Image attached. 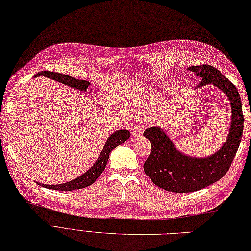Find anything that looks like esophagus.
Returning a JSON list of instances; mask_svg holds the SVG:
<instances>
[{
  "instance_id": "1",
  "label": "esophagus",
  "mask_w": 251,
  "mask_h": 251,
  "mask_svg": "<svg viewBox=\"0 0 251 251\" xmlns=\"http://www.w3.org/2000/svg\"><path fill=\"white\" fill-rule=\"evenodd\" d=\"M143 133H144V128H143V126H137L136 127H134L132 129V135L136 138L142 137Z\"/></svg>"
}]
</instances>
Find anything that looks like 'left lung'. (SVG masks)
I'll use <instances>...</instances> for the list:
<instances>
[{
  "mask_svg": "<svg viewBox=\"0 0 251 251\" xmlns=\"http://www.w3.org/2000/svg\"><path fill=\"white\" fill-rule=\"evenodd\" d=\"M188 70L201 78L197 88L212 85L228 97L231 126L223 146L207 157H192L182 153L158 126L145 130L143 135L150 141L152 149L144 163V172L155 185L175 193L194 192L222 178L229 171L240 145L244 126L240 95L228 78L207 64L191 66Z\"/></svg>",
  "mask_w": 251,
  "mask_h": 251,
  "instance_id": "obj_1",
  "label": "left lung"
}]
</instances>
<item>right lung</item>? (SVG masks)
I'll use <instances>...</instances> for the list:
<instances>
[{
    "label": "right lung",
    "mask_w": 251,
    "mask_h": 251,
    "mask_svg": "<svg viewBox=\"0 0 251 251\" xmlns=\"http://www.w3.org/2000/svg\"><path fill=\"white\" fill-rule=\"evenodd\" d=\"M41 75L61 82L62 85L68 86L70 88H75L80 92H87V89L90 87V82L87 80L76 79V78H74L73 76L65 75L62 74L52 73V71H41V73L35 75L33 77H38ZM129 137H130V133L127 129L116 130V132L112 133L105 142V145L96 162H95L92 165V168H90L85 174H82L78 177L75 178V180L69 181L67 183H63V184H58V185H46L41 183H38V184L48 189L59 190V191H73V190L86 188L92 185L99 177V176L104 172L107 161L109 159L110 152L118 145L125 143Z\"/></svg>",
    "instance_id": "1"
}]
</instances>
